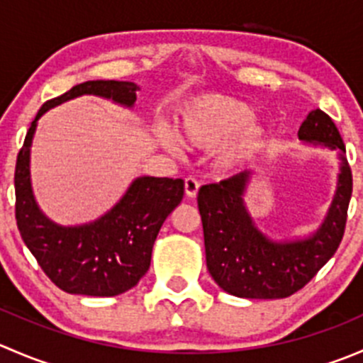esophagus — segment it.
I'll return each instance as SVG.
<instances>
[{"mask_svg":"<svg viewBox=\"0 0 363 363\" xmlns=\"http://www.w3.org/2000/svg\"><path fill=\"white\" fill-rule=\"evenodd\" d=\"M199 188H200V184L196 179L188 177L184 181V189H186V196H188V199H195V196L199 195Z\"/></svg>","mask_w":363,"mask_h":363,"instance_id":"34e87169","label":"esophagus"}]
</instances>
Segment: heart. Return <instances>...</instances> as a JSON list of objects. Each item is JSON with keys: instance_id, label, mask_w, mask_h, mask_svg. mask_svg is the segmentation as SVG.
I'll use <instances>...</instances> for the list:
<instances>
[{"instance_id": "1", "label": "heart", "mask_w": 363, "mask_h": 363, "mask_svg": "<svg viewBox=\"0 0 363 363\" xmlns=\"http://www.w3.org/2000/svg\"><path fill=\"white\" fill-rule=\"evenodd\" d=\"M250 105L223 94H203L184 105L177 117V136L184 145L196 151L216 147L214 167L232 174L246 167L262 151L267 126L252 119ZM163 147L175 149L179 141L170 130H160Z\"/></svg>"}]
</instances>
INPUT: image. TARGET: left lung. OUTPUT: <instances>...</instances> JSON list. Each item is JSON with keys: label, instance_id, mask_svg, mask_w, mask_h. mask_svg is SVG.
I'll use <instances>...</instances> for the list:
<instances>
[{"label": "left lung", "instance_id": "obj_1", "mask_svg": "<svg viewBox=\"0 0 363 363\" xmlns=\"http://www.w3.org/2000/svg\"><path fill=\"white\" fill-rule=\"evenodd\" d=\"M298 140L335 151L339 160L334 199L321 225L309 235L270 239L258 228L246 205L251 172L200 188L207 269L226 294L265 300L290 296L306 286L337 251L353 191L346 147L334 121L320 108L311 111L300 124Z\"/></svg>", "mask_w": 363, "mask_h": 363}]
</instances>
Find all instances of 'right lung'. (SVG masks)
<instances>
[{"label":"right lung","instance_id":"1","mask_svg":"<svg viewBox=\"0 0 363 363\" xmlns=\"http://www.w3.org/2000/svg\"><path fill=\"white\" fill-rule=\"evenodd\" d=\"M138 86L87 80L43 104L31 123L16 164V219L21 237L49 279L67 294L116 296L131 290L151 265L161 225L184 196V181L137 177L111 211L84 225L65 226L47 218L31 186V145L38 119L50 108L93 94L133 108Z\"/></svg>","mask_w":363,"mask_h":363}]
</instances>
